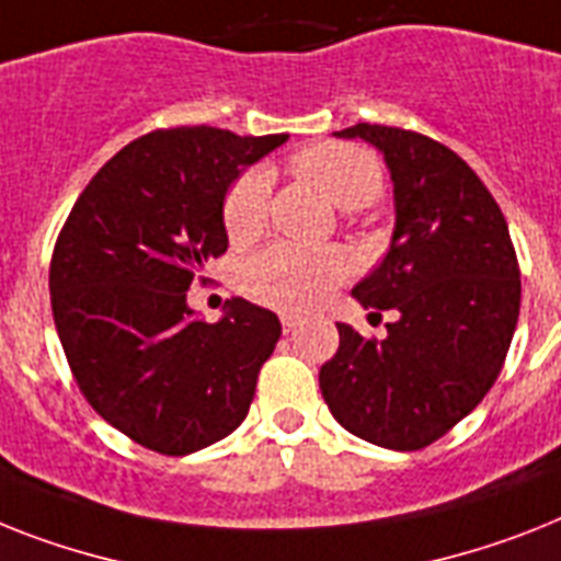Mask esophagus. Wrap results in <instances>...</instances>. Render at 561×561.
I'll return each mask as SVG.
<instances>
[{
	"label": "esophagus",
	"mask_w": 561,
	"mask_h": 561,
	"mask_svg": "<svg viewBox=\"0 0 561 561\" xmlns=\"http://www.w3.org/2000/svg\"><path fill=\"white\" fill-rule=\"evenodd\" d=\"M280 323H284V332H295L300 327V318H298V314L284 312V314H280Z\"/></svg>",
	"instance_id": "esophagus-1"
}]
</instances>
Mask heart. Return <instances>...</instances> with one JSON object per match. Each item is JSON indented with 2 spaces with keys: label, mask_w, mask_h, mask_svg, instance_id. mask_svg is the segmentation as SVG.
<instances>
[{
  "label": "heart",
  "mask_w": 561,
  "mask_h": 561,
  "mask_svg": "<svg viewBox=\"0 0 561 561\" xmlns=\"http://www.w3.org/2000/svg\"><path fill=\"white\" fill-rule=\"evenodd\" d=\"M314 186L337 208L353 211L381 197L383 171L378 157L367 148L346 142H321L295 157ZM272 174L266 165H254L240 174L226 192L224 226L231 243H252L266 229ZM350 272V263L335 249H304L275 243L249 257L240 270V289L266 307L286 312H307L318 307Z\"/></svg>",
  "instance_id": "obj_1"
}]
</instances>
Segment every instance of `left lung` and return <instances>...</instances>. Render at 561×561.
I'll list each match as a JSON object with an SVG mask.
<instances>
[{"mask_svg":"<svg viewBox=\"0 0 561 561\" xmlns=\"http://www.w3.org/2000/svg\"><path fill=\"white\" fill-rule=\"evenodd\" d=\"M383 154L396 226L383 261L353 289L392 309L383 341L337 323L321 392L344 430L387 450H421L470 415L502 373L519 321L511 231L476 171L424 134L358 123L335 131Z\"/></svg>","mask_w":561,"mask_h":561,"instance_id":"left-lung-1","label":"left lung"}]
</instances>
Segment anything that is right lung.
Wrapping results in <instances>:
<instances>
[{"instance_id":"right-lung-1","label":"right lung","mask_w":561,"mask_h":561,"mask_svg":"<svg viewBox=\"0 0 561 561\" xmlns=\"http://www.w3.org/2000/svg\"><path fill=\"white\" fill-rule=\"evenodd\" d=\"M286 140L208 125L146 134L96 171L59 231L50 307L65 358L88 404L148 450L188 456L247 419L280 321L231 298L206 323L186 291L229 247V186Z\"/></svg>"}]
</instances>
